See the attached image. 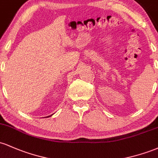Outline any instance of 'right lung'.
Listing matches in <instances>:
<instances>
[{
    "mask_svg": "<svg viewBox=\"0 0 158 158\" xmlns=\"http://www.w3.org/2000/svg\"><path fill=\"white\" fill-rule=\"evenodd\" d=\"M50 116H51V115H50ZM50 116H48V117H50Z\"/></svg>",
    "mask_w": 158,
    "mask_h": 158,
    "instance_id": "add662e5",
    "label": "right lung"
}]
</instances>
